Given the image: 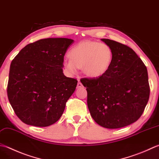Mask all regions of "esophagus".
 <instances>
[{"label": "esophagus", "instance_id": "1", "mask_svg": "<svg viewBox=\"0 0 159 159\" xmlns=\"http://www.w3.org/2000/svg\"><path fill=\"white\" fill-rule=\"evenodd\" d=\"M82 86H83L82 83L79 81V83H78V84H77V88H81Z\"/></svg>", "mask_w": 159, "mask_h": 159}]
</instances>
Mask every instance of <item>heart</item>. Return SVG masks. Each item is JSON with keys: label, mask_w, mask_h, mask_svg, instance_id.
Segmentation results:
<instances>
[{"label": "heart", "mask_w": 159, "mask_h": 159, "mask_svg": "<svg viewBox=\"0 0 159 159\" xmlns=\"http://www.w3.org/2000/svg\"><path fill=\"white\" fill-rule=\"evenodd\" d=\"M70 59H65L63 66L71 75L78 68L89 77H98L106 72L112 60V52L107 44L96 41H83L74 46L69 52Z\"/></svg>", "instance_id": "obj_1"}]
</instances>
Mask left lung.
I'll return each instance as SVG.
<instances>
[{"instance_id":"1","label":"left lung","mask_w":159,"mask_h":159,"mask_svg":"<svg viewBox=\"0 0 159 159\" xmlns=\"http://www.w3.org/2000/svg\"><path fill=\"white\" fill-rule=\"evenodd\" d=\"M112 52L108 70L96 79L80 82L88 92V106L93 119L105 128L116 129L136 122L150 96L148 70L132 49L102 39Z\"/></svg>"}]
</instances>
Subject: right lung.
I'll list each match as a JSON object with an SVG mask.
<instances>
[{
  "instance_id": "obj_1",
  "label": "right lung",
  "mask_w": 159,
  "mask_h": 159,
  "mask_svg": "<svg viewBox=\"0 0 159 159\" xmlns=\"http://www.w3.org/2000/svg\"><path fill=\"white\" fill-rule=\"evenodd\" d=\"M74 40L49 38L30 43L11 61L7 96L27 125L48 127L63 114L77 80L63 74L64 56Z\"/></svg>"
}]
</instances>
